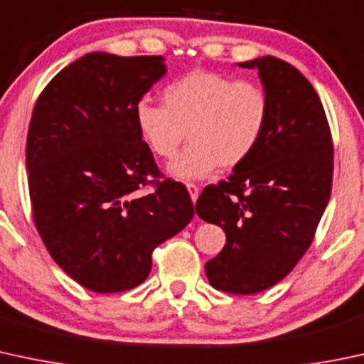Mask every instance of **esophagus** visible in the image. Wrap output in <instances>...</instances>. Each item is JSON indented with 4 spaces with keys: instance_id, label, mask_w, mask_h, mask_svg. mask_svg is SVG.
<instances>
[{
    "instance_id": "1",
    "label": "esophagus",
    "mask_w": 364,
    "mask_h": 364,
    "mask_svg": "<svg viewBox=\"0 0 364 364\" xmlns=\"http://www.w3.org/2000/svg\"><path fill=\"white\" fill-rule=\"evenodd\" d=\"M186 188H188L190 197H192V202L195 204V202H197V198H198V193H200V188H198L195 183H186Z\"/></svg>"
}]
</instances>
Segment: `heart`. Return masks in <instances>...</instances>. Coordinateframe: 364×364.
<instances>
[{"label": "heart", "mask_w": 364, "mask_h": 364, "mask_svg": "<svg viewBox=\"0 0 364 364\" xmlns=\"http://www.w3.org/2000/svg\"><path fill=\"white\" fill-rule=\"evenodd\" d=\"M164 106L141 99L134 124L148 150L159 159H174L169 176L179 181L208 178L218 166L232 171L242 166L265 136L270 101L258 83L214 71H192L162 92Z\"/></svg>", "instance_id": "obj_1"}]
</instances>
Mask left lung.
<instances>
[{
	"mask_svg": "<svg viewBox=\"0 0 364 364\" xmlns=\"http://www.w3.org/2000/svg\"><path fill=\"white\" fill-rule=\"evenodd\" d=\"M258 71L270 101L265 136L227 181L205 186L195 213L227 244L205 263L213 288L255 294L272 288L311 246L333 181V143L321 99L296 68L265 55Z\"/></svg>",
	"mask_w": 364,
	"mask_h": 364,
	"instance_id": "1",
	"label": "left lung"
}]
</instances>
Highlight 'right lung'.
Returning <instances> with one entry per match:
<instances>
[{
    "label": "right lung",
    "instance_id": "right-lung-1",
    "mask_svg": "<svg viewBox=\"0 0 364 364\" xmlns=\"http://www.w3.org/2000/svg\"><path fill=\"white\" fill-rule=\"evenodd\" d=\"M166 71L162 55L87 53L53 76L33 109L34 225L53 262L90 291L139 286L153 250L193 218L186 188L160 181L134 124L136 105Z\"/></svg>",
    "mask_w": 364,
    "mask_h": 364
}]
</instances>
